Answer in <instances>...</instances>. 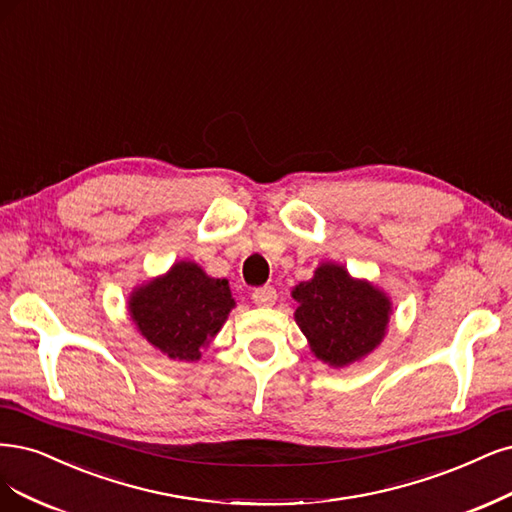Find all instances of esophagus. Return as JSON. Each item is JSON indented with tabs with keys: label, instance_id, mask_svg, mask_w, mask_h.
<instances>
[{
	"label": "esophagus",
	"instance_id": "34e87169",
	"mask_svg": "<svg viewBox=\"0 0 512 512\" xmlns=\"http://www.w3.org/2000/svg\"><path fill=\"white\" fill-rule=\"evenodd\" d=\"M252 301H254L256 305H260V307H271V305H275V301H277V292H275V288H271V286L256 288V290L252 292Z\"/></svg>",
	"mask_w": 512,
	"mask_h": 512
}]
</instances>
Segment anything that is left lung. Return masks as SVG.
I'll return each mask as SVG.
<instances>
[{
  "label": "left lung",
  "instance_id": "8db88e82",
  "mask_svg": "<svg viewBox=\"0 0 512 512\" xmlns=\"http://www.w3.org/2000/svg\"><path fill=\"white\" fill-rule=\"evenodd\" d=\"M294 320L317 360L343 368L366 358L385 337L392 303L366 279L324 262L309 281L292 290Z\"/></svg>",
  "mask_w": 512,
  "mask_h": 512
}]
</instances>
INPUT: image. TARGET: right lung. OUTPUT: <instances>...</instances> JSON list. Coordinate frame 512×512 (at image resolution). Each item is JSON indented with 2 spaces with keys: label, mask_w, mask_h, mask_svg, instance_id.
Masks as SVG:
<instances>
[{
  "label": "right lung",
  "mask_w": 512,
  "mask_h": 512,
  "mask_svg": "<svg viewBox=\"0 0 512 512\" xmlns=\"http://www.w3.org/2000/svg\"><path fill=\"white\" fill-rule=\"evenodd\" d=\"M233 307L228 281L209 277L190 260L175 262L129 296V315L142 337L178 362H197Z\"/></svg>",
  "instance_id": "right-lung-1"
}]
</instances>
